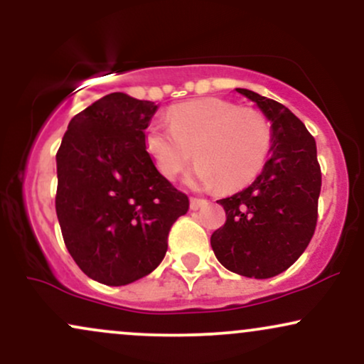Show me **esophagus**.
<instances>
[{"mask_svg": "<svg viewBox=\"0 0 364 364\" xmlns=\"http://www.w3.org/2000/svg\"><path fill=\"white\" fill-rule=\"evenodd\" d=\"M207 203H208L207 200H203V198H191L190 200V208H191V210H198V208L205 207Z\"/></svg>", "mask_w": 364, "mask_h": 364, "instance_id": "1", "label": "esophagus"}]
</instances>
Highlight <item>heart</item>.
<instances>
[{"label":"heart","mask_w":364,"mask_h":364,"mask_svg":"<svg viewBox=\"0 0 364 364\" xmlns=\"http://www.w3.org/2000/svg\"><path fill=\"white\" fill-rule=\"evenodd\" d=\"M169 124L152 121L144 144L159 173L173 179L195 162L190 183L240 190L260 174L272 149V127L260 111L219 97H203L171 107Z\"/></svg>","instance_id":"heart-1"}]
</instances>
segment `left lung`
I'll list each match as a JSON object with an SVG mask.
<instances>
[{
	"label": "left lung",
	"instance_id": "left-lung-1",
	"mask_svg": "<svg viewBox=\"0 0 364 364\" xmlns=\"http://www.w3.org/2000/svg\"><path fill=\"white\" fill-rule=\"evenodd\" d=\"M236 92L270 121L272 149L252 185L217 202L228 219L212 235L210 245L231 272L269 279L289 269L315 232L321 188L316 144L281 102L248 89Z\"/></svg>",
	"mask_w": 364,
	"mask_h": 364
}]
</instances>
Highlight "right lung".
<instances>
[{
    "mask_svg": "<svg viewBox=\"0 0 364 364\" xmlns=\"http://www.w3.org/2000/svg\"><path fill=\"white\" fill-rule=\"evenodd\" d=\"M156 104L112 92L70 121L56 154V214L82 272L127 286L156 270L190 207L144 144Z\"/></svg>",
    "mask_w": 364,
    "mask_h": 364,
    "instance_id": "obj_1",
    "label": "right lung"
}]
</instances>
